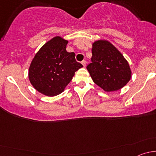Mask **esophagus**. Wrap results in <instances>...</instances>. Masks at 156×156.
Masks as SVG:
<instances>
[{
	"label": "esophagus",
	"mask_w": 156,
	"mask_h": 156,
	"mask_svg": "<svg viewBox=\"0 0 156 156\" xmlns=\"http://www.w3.org/2000/svg\"><path fill=\"white\" fill-rule=\"evenodd\" d=\"M81 63H82L83 66H84V67L86 66V61L85 60H83L82 62H81Z\"/></svg>",
	"instance_id": "34e87169"
}]
</instances>
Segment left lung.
<instances>
[{"instance_id":"1","label":"left lung","mask_w":156,"mask_h":156,"mask_svg":"<svg viewBox=\"0 0 156 156\" xmlns=\"http://www.w3.org/2000/svg\"><path fill=\"white\" fill-rule=\"evenodd\" d=\"M91 63L87 66L93 81L106 92L120 90L131 78L128 62L109 41L99 40L92 44Z\"/></svg>"}]
</instances>
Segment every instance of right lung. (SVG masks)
I'll use <instances>...</instances> for the list:
<instances>
[{
	"instance_id": "add662e5",
	"label": "right lung",
	"mask_w": 156,
	"mask_h": 156,
	"mask_svg": "<svg viewBox=\"0 0 156 156\" xmlns=\"http://www.w3.org/2000/svg\"><path fill=\"white\" fill-rule=\"evenodd\" d=\"M68 41L56 36L37 51L29 66L31 85L41 94L54 97L63 92L75 72L83 66L75 60V53L66 51Z\"/></svg>"
}]
</instances>
